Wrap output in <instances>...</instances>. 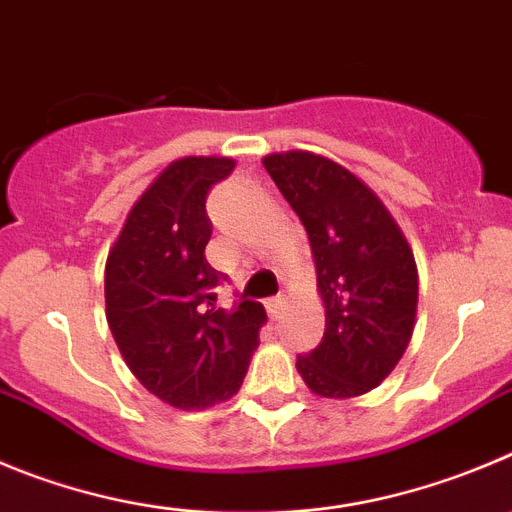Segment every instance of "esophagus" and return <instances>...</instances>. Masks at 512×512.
Wrapping results in <instances>:
<instances>
[{
	"instance_id": "1",
	"label": "esophagus",
	"mask_w": 512,
	"mask_h": 512,
	"mask_svg": "<svg viewBox=\"0 0 512 512\" xmlns=\"http://www.w3.org/2000/svg\"><path fill=\"white\" fill-rule=\"evenodd\" d=\"M283 303H285L283 295H278V298H270V300H267L265 308H267V315H270L272 321H278V318H280V313H283Z\"/></svg>"
}]
</instances>
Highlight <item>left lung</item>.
<instances>
[{
    "label": "left lung",
    "instance_id": "8db88e82",
    "mask_svg": "<svg viewBox=\"0 0 512 512\" xmlns=\"http://www.w3.org/2000/svg\"><path fill=\"white\" fill-rule=\"evenodd\" d=\"M267 174L308 232L326 331L298 356L308 389L351 399L376 389L409 346L417 265L399 224L364 181L310 151L270 154Z\"/></svg>",
    "mask_w": 512,
    "mask_h": 512
}]
</instances>
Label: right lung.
<instances>
[{
    "instance_id": "add662e5",
    "label": "right lung",
    "mask_w": 512,
    "mask_h": 512,
    "mask_svg": "<svg viewBox=\"0 0 512 512\" xmlns=\"http://www.w3.org/2000/svg\"><path fill=\"white\" fill-rule=\"evenodd\" d=\"M227 156L174 161L128 212L105 262V318L128 369L176 409H207L240 391L265 308L217 305L227 280L207 262V194L227 179Z\"/></svg>"
}]
</instances>
